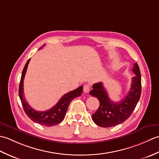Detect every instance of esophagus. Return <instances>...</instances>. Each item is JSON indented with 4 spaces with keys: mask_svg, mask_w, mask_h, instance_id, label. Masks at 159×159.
<instances>
[{
    "mask_svg": "<svg viewBox=\"0 0 159 159\" xmlns=\"http://www.w3.org/2000/svg\"><path fill=\"white\" fill-rule=\"evenodd\" d=\"M89 90H90V85H89V84H86V85H84V87H83L84 92L88 93L89 92Z\"/></svg>",
    "mask_w": 159,
    "mask_h": 159,
    "instance_id": "obj_1",
    "label": "esophagus"
}]
</instances>
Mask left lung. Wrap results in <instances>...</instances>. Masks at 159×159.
Here are the masks:
<instances>
[{"instance_id": "1", "label": "left lung", "mask_w": 159, "mask_h": 159, "mask_svg": "<svg viewBox=\"0 0 159 159\" xmlns=\"http://www.w3.org/2000/svg\"><path fill=\"white\" fill-rule=\"evenodd\" d=\"M132 70L135 76L132 79L130 89L126 98L119 102H114L110 100L102 82L93 85V89L89 94L98 98L100 102L98 109L92 115V120L98 126L108 128L123 123L135 109L141 92V77L137 63L134 64Z\"/></svg>"}]
</instances>
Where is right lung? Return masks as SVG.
Instances as JSON below:
<instances>
[{
	"label": "right lung",
	"mask_w": 159,
	"mask_h": 159,
	"mask_svg": "<svg viewBox=\"0 0 159 159\" xmlns=\"http://www.w3.org/2000/svg\"><path fill=\"white\" fill-rule=\"evenodd\" d=\"M42 48V46L41 47V48ZM30 59H29L27 61L25 67H24L19 86V96L20 100H21L23 109L25 110L26 114L27 115V116L35 122L45 126H55V125L61 122L63 120L71 101L75 98L81 95L83 87L80 86L78 87L77 89L72 91V92H70L69 93L65 94L59 100V102L49 110H47L46 111H38L34 110L31 107H30L29 104L26 101L23 92V81Z\"/></svg>",
	"instance_id": "add662e5"
}]
</instances>
